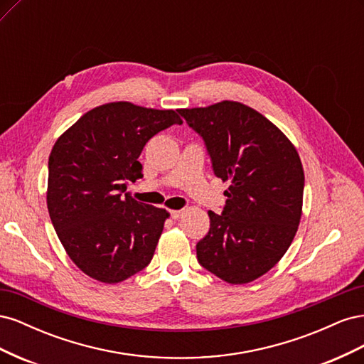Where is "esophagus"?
<instances>
[{"instance_id":"esophagus-1","label":"esophagus","mask_w":364,"mask_h":364,"mask_svg":"<svg viewBox=\"0 0 364 364\" xmlns=\"http://www.w3.org/2000/svg\"><path fill=\"white\" fill-rule=\"evenodd\" d=\"M183 214H185V209H179V211H171V218L178 220V218H181Z\"/></svg>"}]
</instances>
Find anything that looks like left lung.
<instances>
[{
	"mask_svg": "<svg viewBox=\"0 0 364 364\" xmlns=\"http://www.w3.org/2000/svg\"><path fill=\"white\" fill-rule=\"evenodd\" d=\"M199 134L217 178L229 182L222 214L208 211L197 259L229 284L258 279L290 247L302 215L304 168L270 119L240 102L179 109Z\"/></svg>",
	"mask_w": 364,
	"mask_h": 364,
	"instance_id": "8db88e82",
	"label": "left lung"
}]
</instances>
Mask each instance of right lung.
Returning a JSON list of instances; mask_svg holds the SVG:
<instances>
[{
    "label": "right lung",
    "mask_w": 364,
    "mask_h": 364,
    "mask_svg": "<svg viewBox=\"0 0 364 364\" xmlns=\"http://www.w3.org/2000/svg\"><path fill=\"white\" fill-rule=\"evenodd\" d=\"M173 124H182L173 109L112 102L87 111L54 142L50 218L68 257L90 278L117 284L151 261L170 214L123 193L127 181L142 178L138 158L146 142Z\"/></svg>",
    "instance_id": "right-lung-1"
}]
</instances>
